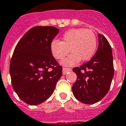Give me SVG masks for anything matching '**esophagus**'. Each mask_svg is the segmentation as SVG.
I'll list each match as a JSON object with an SVG mask.
<instances>
[{
  "label": "esophagus",
  "mask_w": 126,
  "mask_h": 126,
  "mask_svg": "<svg viewBox=\"0 0 126 126\" xmlns=\"http://www.w3.org/2000/svg\"><path fill=\"white\" fill-rule=\"evenodd\" d=\"M69 71H71L70 68H67V67H63V75H65Z\"/></svg>",
  "instance_id": "esophagus-1"
}]
</instances>
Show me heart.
<instances>
[{
  "instance_id": "b5f03b06",
  "label": "heart",
  "mask_w": 126,
  "mask_h": 126,
  "mask_svg": "<svg viewBox=\"0 0 126 126\" xmlns=\"http://www.w3.org/2000/svg\"><path fill=\"white\" fill-rule=\"evenodd\" d=\"M97 48V38L93 31L85 29H75L67 31L62 37V41L54 40L51 43L50 50L53 57L57 59H63L64 65L72 66L80 60H89L94 56Z\"/></svg>"
}]
</instances>
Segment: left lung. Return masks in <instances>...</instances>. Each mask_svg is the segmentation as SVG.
<instances>
[{
	"label": "left lung",
	"instance_id": "1",
	"mask_svg": "<svg viewBox=\"0 0 126 126\" xmlns=\"http://www.w3.org/2000/svg\"><path fill=\"white\" fill-rule=\"evenodd\" d=\"M99 46L89 61L73 68L77 75L72 86L76 98L84 104L99 102L108 93L114 75L113 57L110 45L103 35L98 34Z\"/></svg>",
	"mask_w": 126,
	"mask_h": 126
}]
</instances>
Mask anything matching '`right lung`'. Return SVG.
Instances as JSON below:
<instances>
[{
  "label": "right lung",
  "instance_id": "right-lung-1",
  "mask_svg": "<svg viewBox=\"0 0 126 126\" xmlns=\"http://www.w3.org/2000/svg\"><path fill=\"white\" fill-rule=\"evenodd\" d=\"M59 30L35 26L20 39L11 57L10 76L15 92L24 102L37 105L48 99L62 76L50 45Z\"/></svg>",
  "mask_w": 126,
  "mask_h": 126
}]
</instances>
